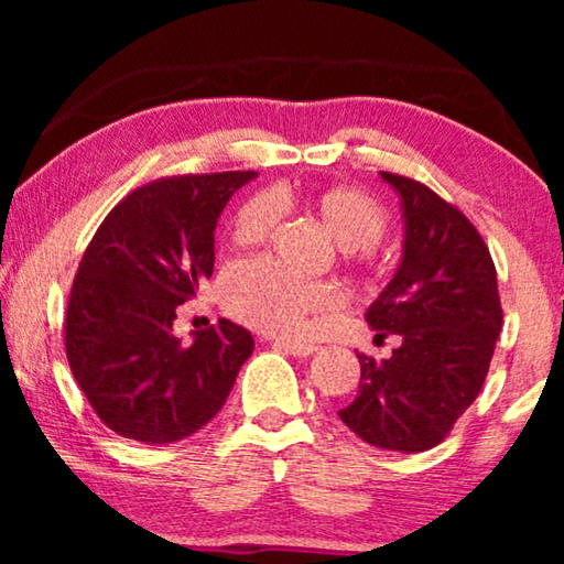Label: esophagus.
<instances>
[{"label":"esophagus","mask_w":564,"mask_h":564,"mask_svg":"<svg viewBox=\"0 0 564 564\" xmlns=\"http://www.w3.org/2000/svg\"><path fill=\"white\" fill-rule=\"evenodd\" d=\"M274 346H280V349L295 354V357H311L313 351H318V346L311 344V341H295V338H272Z\"/></svg>","instance_id":"34e87169"}]
</instances>
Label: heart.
I'll return each instance as SVG.
<instances>
[{"label":"heart","mask_w":564,"mask_h":564,"mask_svg":"<svg viewBox=\"0 0 564 564\" xmlns=\"http://www.w3.org/2000/svg\"><path fill=\"white\" fill-rule=\"evenodd\" d=\"M297 205L328 230L338 243L341 261L367 284H380L390 274V259L380 249L390 228V213L380 199L354 187H326L305 195L274 192L257 195L238 207L230 236L238 246L261 243L272 234L276 207ZM223 307L246 326L269 334H297L311 318H328L341 311L344 295L330 282H297L264 261H236L220 282Z\"/></svg>","instance_id":"heart-1"}]
</instances>
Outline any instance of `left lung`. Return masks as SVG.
Segmentation results:
<instances>
[{"label":"left lung","instance_id":"left-lung-1","mask_svg":"<svg viewBox=\"0 0 564 564\" xmlns=\"http://www.w3.org/2000/svg\"><path fill=\"white\" fill-rule=\"evenodd\" d=\"M405 215L403 261L367 311L390 359L357 354L359 392L338 415L367 444L426 452L442 444L488 377L503 307L488 243L457 205L411 176L382 172Z\"/></svg>","mask_w":564,"mask_h":564}]
</instances>
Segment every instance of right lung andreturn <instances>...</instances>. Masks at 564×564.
<instances>
[{"mask_svg": "<svg viewBox=\"0 0 564 564\" xmlns=\"http://www.w3.org/2000/svg\"><path fill=\"white\" fill-rule=\"evenodd\" d=\"M257 172L182 174L120 199L76 269L66 305V359L99 421L143 444H172L226 403L253 351L246 328L220 318L184 344L176 305L213 274L215 226Z\"/></svg>", "mask_w": 564, "mask_h": 564, "instance_id": "1", "label": "right lung"}]
</instances>
